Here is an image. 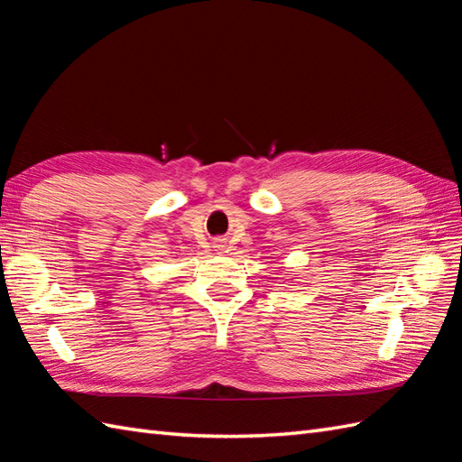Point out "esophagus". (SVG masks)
I'll return each mask as SVG.
<instances>
[{"mask_svg":"<svg viewBox=\"0 0 462 462\" xmlns=\"http://www.w3.org/2000/svg\"><path fill=\"white\" fill-rule=\"evenodd\" d=\"M221 246H223V245H217V248H221Z\"/></svg>","mask_w":462,"mask_h":462,"instance_id":"34e87169","label":"esophagus"}]
</instances>
